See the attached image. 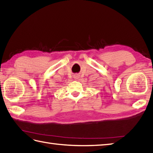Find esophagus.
<instances>
[{
    "mask_svg": "<svg viewBox=\"0 0 153 153\" xmlns=\"http://www.w3.org/2000/svg\"><path fill=\"white\" fill-rule=\"evenodd\" d=\"M74 78L75 79H78L79 78V76L78 74L74 75Z\"/></svg>",
    "mask_w": 153,
    "mask_h": 153,
    "instance_id": "34e87169",
    "label": "esophagus"
}]
</instances>
